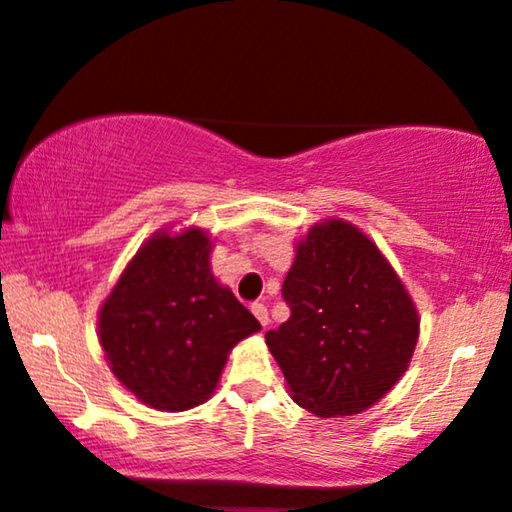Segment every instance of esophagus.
<instances>
[{"instance_id": "34e87169", "label": "esophagus", "mask_w": 512, "mask_h": 512, "mask_svg": "<svg viewBox=\"0 0 512 512\" xmlns=\"http://www.w3.org/2000/svg\"><path fill=\"white\" fill-rule=\"evenodd\" d=\"M250 309H252V313H255V318L260 320L262 327L269 325V311H267V306H264L262 302H255V304L250 306Z\"/></svg>"}]
</instances>
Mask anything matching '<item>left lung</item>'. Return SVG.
<instances>
[{
	"label": "left lung",
	"mask_w": 512,
	"mask_h": 512,
	"mask_svg": "<svg viewBox=\"0 0 512 512\" xmlns=\"http://www.w3.org/2000/svg\"><path fill=\"white\" fill-rule=\"evenodd\" d=\"M290 318L269 330V351L292 398L318 417H349L403 377L419 316L377 245L349 222L316 224L283 283Z\"/></svg>",
	"instance_id": "left-lung-1"
}]
</instances>
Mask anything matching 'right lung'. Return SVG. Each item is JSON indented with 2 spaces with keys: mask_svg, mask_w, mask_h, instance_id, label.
<instances>
[{
  "mask_svg": "<svg viewBox=\"0 0 512 512\" xmlns=\"http://www.w3.org/2000/svg\"><path fill=\"white\" fill-rule=\"evenodd\" d=\"M98 337L114 377L142 403L182 412L206 403L227 353L260 323L210 274L201 229L149 238L100 309Z\"/></svg>",
  "mask_w": 512,
  "mask_h": 512,
  "instance_id": "add662e5",
  "label": "right lung"
}]
</instances>
